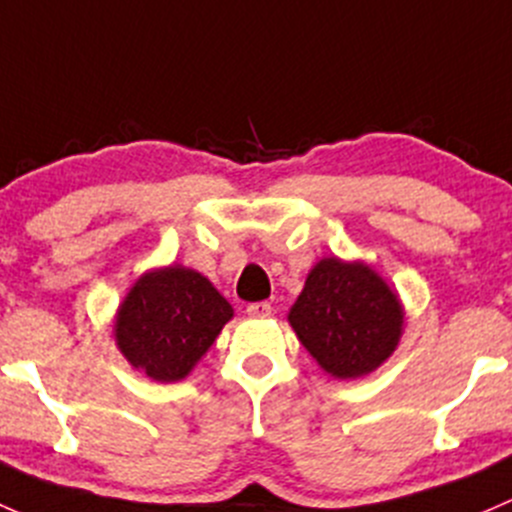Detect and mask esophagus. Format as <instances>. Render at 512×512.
I'll return each instance as SVG.
<instances>
[{"label": "esophagus", "mask_w": 512, "mask_h": 512, "mask_svg": "<svg viewBox=\"0 0 512 512\" xmlns=\"http://www.w3.org/2000/svg\"><path fill=\"white\" fill-rule=\"evenodd\" d=\"M246 313H249V318H268V315H271V305H268V303H251L249 308H246Z\"/></svg>", "instance_id": "34e87169"}]
</instances>
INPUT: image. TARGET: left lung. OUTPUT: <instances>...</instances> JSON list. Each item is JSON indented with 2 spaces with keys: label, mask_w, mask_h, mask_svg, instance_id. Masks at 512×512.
<instances>
[{
  "label": "left lung",
  "mask_w": 512,
  "mask_h": 512,
  "mask_svg": "<svg viewBox=\"0 0 512 512\" xmlns=\"http://www.w3.org/2000/svg\"><path fill=\"white\" fill-rule=\"evenodd\" d=\"M404 315L399 293L370 263L325 256L310 268L288 323L320 370L360 379L394 355Z\"/></svg>",
  "instance_id": "obj_1"
}]
</instances>
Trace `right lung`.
Segmentation results:
<instances>
[{"instance_id": "1", "label": "right lung", "mask_w": 512, "mask_h": 512, "mask_svg": "<svg viewBox=\"0 0 512 512\" xmlns=\"http://www.w3.org/2000/svg\"><path fill=\"white\" fill-rule=\"evenodd\" d=\"M234 318L207 276L182 263L150 268L125 293L113 318L120 355L152 382H179Z\"/></svg>"}]
</instances>
